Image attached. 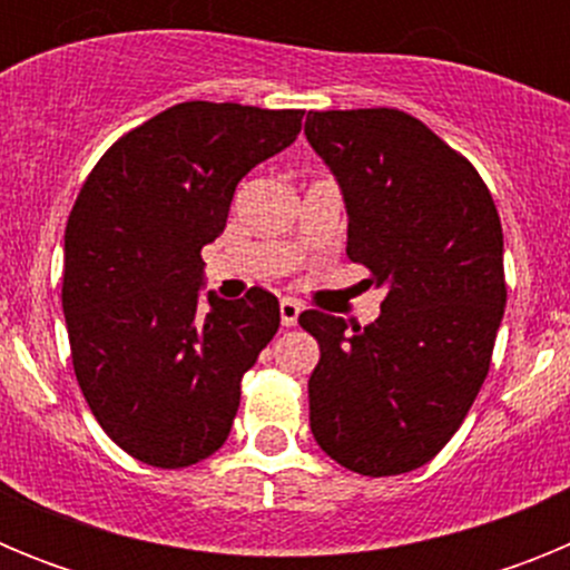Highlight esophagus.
Returning a JSON list of instances; mask_svg holds the SVG:
<instances>
[{
  "label": "esophagus",
  "mask_w": 570,
  "mask_h": 570,
  "mask_svg": "<svg viewBox=\"0 0 570 570\" xmlns=\"http://www.w3.org/2000/svg\"><path fill=\"white\" fill-rule=\"evenodd\" d=\"M302 314V305L296 299H282L279 302V320H282V328H294L296 320Z\"/></svg>",
  "instance_id": "34e87169"
}]
</instances>
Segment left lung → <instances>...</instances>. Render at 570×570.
Instances as JSON below:
<instances>
[{
    "mask_svg": "<svg viewBox=\"0 0 570 570\" xmlns=\"http://www.w3.org/2000/svg\"><path fill=\"white\" fill-rule=\"evenodd\" d=\"M305 136L334 170L347 256L385 288L371 325L305 311L320 342L311 431L362 476L425 465L480 394L505 311L502 225L465 156L396 108L308 110Z\"/></svg>",
    "mask_w": 570,
    "mask_h": 570,
    "instance_id": "obj_1",
    "label": "left lung"
}]
</instances>
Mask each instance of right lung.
Returning <instances> with one entry per match:
<instances>
[{
  "instance_id": "1",
  "label": "right lung",
  "mask_w": 570,
  "mask_h": 570,
  "mask_svg": "<svg viewBox=\"0 0 570 570\" xmlns=\"http://www.w3.org/2000/svg\"><path fill=\"white\" fill-rule=\"evenodd\" d=\"M305 110L183 102L110 145L65 228L62 311L88 407L125 454L188 468L225 445L242 376L279 328V302L203 291V248L239 179L288 148Z\"/></svg>"
}]
</instances>
